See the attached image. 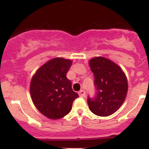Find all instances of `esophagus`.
<instances>
[{"label": "esophagus", "mask_w": 149, "mask_h": 149, "mask_svg": "<svg viewBox=\"0 0 149 149\" xmlns=\"http://www.w3.org/2000/svg\"><path fill=\"white\" fill-rule=\"evenodd\" d=\"M79 95L81 97H84V96H85V91L83 89L80 90V91H79Z\"/></svg>", "instance_id": "obj_1"}]
</instances>
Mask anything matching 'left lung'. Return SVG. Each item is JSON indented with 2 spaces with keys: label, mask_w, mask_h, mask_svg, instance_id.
Wrapping results in <instances>:
<instances>
[{
  "label": "left lung",
  "mask_w": 149,
  "mask_h": 149,
  "mask_svg": "<svg viewBox=\"0 0 149 149\" xmlns=\"http://www.w3.org/2000/svg\"><path fill=\"white\" fill-rule=\"evenodd\" d=\"M94 75L96 96L87 100L90 110L107 117L116 112L125 100L128 84L119 65L104 57H95L88 63Z\"/></svg>",
  "instance_id": "obj_1"
}]
</instances>
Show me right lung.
<instances>
[{
	"label": "right lung",
	"instance_id": "add662e5",
	"mask_svg": "<svg viewBox=\"0 0 149 149\" xmlns=\"http://www.w3.org/2000/svg\"><path fill=\"white\" fill-rule=\"evenodd\" d=\"M70 60L55 58L42 65L30 84L31 98L43 115L52 120L63 118L70 112L73 102L79 97L66 77Z\"/></svg>",
	"mask_w": 149,
	"mask_h": 149
}]
</instances>
